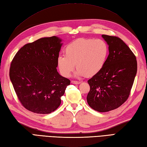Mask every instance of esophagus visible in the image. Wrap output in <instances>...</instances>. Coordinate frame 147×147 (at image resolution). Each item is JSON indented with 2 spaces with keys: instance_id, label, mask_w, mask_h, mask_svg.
Here are the masks:
<instances>
[{
  "instance_id": "34e87169",
  "label": "esophagus",
  "mask_w": 147,
  "mask_h": 147,
  "mask_svg": "<svg viewBox=\"0 0 147 147\" xmlns=\"http://www.w3.org/2000/svg\"><path fill=\"white\" fill-rule=\"evenodd\" d=\"M71 83L74 84H79L80 83V81H77V80H71Z\"/></svg>"
}]
</instances>
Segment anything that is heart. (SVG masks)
Segmentation results:
<instances>
[{
  "label": "heart",
  "instance_id": "1",
  "mask_svg": "<svg viewBox=\"0 0 147 147\" xmlns=\"http://www.w3.org/2000/svg\"><path fill=\"white\" fill-rule=\"evenodd\" d=\"M64 53L65 56H59L57 59L58 68L63 76L69 77L76 65L77 76L90 77L104 67L109 48L103 40L80 38L67 45Z\"/></svg>",
  "mask_w": 147,
  "mask_h": 147
}]
</instances>
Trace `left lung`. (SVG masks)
Wrapping results in <instances>:
<instances>
[{"label":"left lung","instance_id":"obj_1","mask_svg":"<svg viewBox=\"0 0 147 147\" xmlns=\"http://www.w3.org/2000/svg\"><path fill=\"white\" fill-rule=\"evenodd\" d=\"M109 45V55L102 69L90 79L88 103L99 112L117 109L126 101L137 72L135 55L123 40L102 35Z\"/></svg>","mask_w":147,"mask_h":147}]
</instances>
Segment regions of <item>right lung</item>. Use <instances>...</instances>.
I'll list each match as a JSON object with an SVG mask.
<instances>
[{"instance_id": "add662e5", "label": "right lung", "mask_w": 147, "mask_h": 147, "mask_svg": "<svg viewBox=\"0 0 147 147\" xmlns=\"http://www.w3.org/2000/svg\"><path fill=\"white\" fill-rule=\"evenodd\" d=\"M55 36L41 38L23 46L11 61L9 77L20 103L40 114L56 110L70 80L57 71L62 44Z\"/></svg>"}]
</instances>
